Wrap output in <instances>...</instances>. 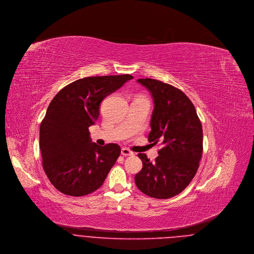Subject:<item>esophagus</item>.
<instances>
[{
    "instance_id": "esophagus-1",
    "label": "esophagus",
    "mask_w": 254,
    "mask_h": 254,
    "mask_svg": "<svg viewBox=\"0 0 254 254\" xmlns=\"http://www.w3.org/2000/svg\"><path fill=\"white\" fill-rule=\"evenodd\" d=\"M121 153H122V155H124V156H130V155H133V154H134L130 149H128L127 148H123L122 150H121Z\"/></svg>"
}]
</instances>
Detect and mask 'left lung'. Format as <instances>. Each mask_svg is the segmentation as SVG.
<instances>
[{
    "label": "left lung",
    "instance_id": "obj_1",
    "mask_svg": "<svg viewBox=\"0 0 254 254\" xmlns=\"http://www.w3.org/2000/svg\"><path fill=\"white\" fill-rule=\"evenodd\" d=\"M149 90L154 109L149 142L162 145L152 163L145 153L138 156L142 170L135 184L154 198H170L181 193L194 179L202 154V127L189 98L175 86L153 78L137 80Z\"/></svg>",
    "mask_w": 254,
    "mask_h": 254
}]
</instances>
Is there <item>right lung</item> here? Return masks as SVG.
Segmentation results:
<instances>
[{
    "label": "right lung",
    "instance_id": "1",
    "mask_svg": "<svg viewBox=\"0 0 254 254\" xmlns=\"http://www.w3.org/2000/svg\"><path fill=\"white\" fill-rule=\"evenodd\" d=\"M130 75L88 76L60 90L40 125L42 165L51 183L63 194L82 196L99 189L121 153L117 144L93 143L88 127L100 115L106 96Z\"/></svg>",
    "mask_w": 254,
    "mask_h": 254
}]
</instances>
